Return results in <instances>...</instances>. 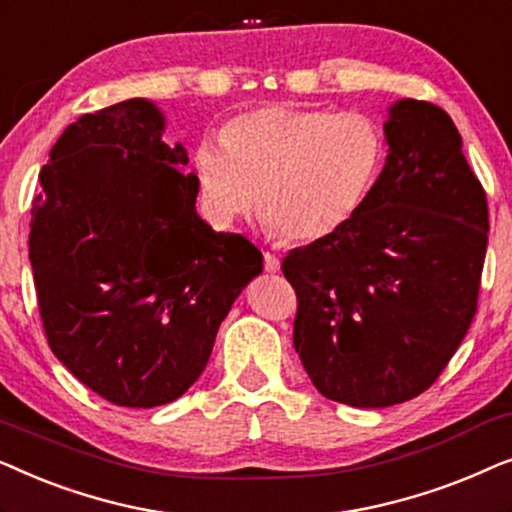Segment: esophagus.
I'll return each instance as SVG.
<instances>
[{"mask_svg":"<svg viewBox=\"0 0 512 512\" xmlns=\"http://www.w3.org/2000/svg\"><path fill=\"white\" fill-rule=\"evenodd\" d=\"M263 265H265V272H279V258L275 254H270V251H265L263 254Z\"/></svg>","mask_w":512,"mask_h":512,"instance_id":"esophagus-1","label":"esophagus"}]
</instances>
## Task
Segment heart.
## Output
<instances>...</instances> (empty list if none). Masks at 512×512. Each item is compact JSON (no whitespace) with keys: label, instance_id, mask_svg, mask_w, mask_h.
Listing matches in <instances>:
<instances>
[{"label":"heart","instance_id":"1","mask_svg":"<svg viewBox=\"0 0 512 512\" xmlns=\"http://www.w3.org/2000/svg\"><path fill=\"white\" fill-rule=\"evenodd\" d=\"M387 146L361 114L270 104L223 125L193 151L200 207L230 226L254 205L272 233L314 244L342 233L373 193Z\"/></svg>","mask_w":512,"mask_h":512}]
</instances>
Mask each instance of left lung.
<instances>
[{"label":"left lung","mask_w":512,"mask_h":512,"mask_svg":"<svg viewBox=\"0 0 512 512\" xmlns=\"http://www.w3.org/2000/svg\"><path fill=\"white\" fill-rule=\"evenodd\" d=\"M387 163L366 207L331 240L289 251L293 347L314 387L387 408L431 387L478 310L489 214L452 118L398 100Z\"/></svg>","instance_id":"left-lung-1"}]
</instances>
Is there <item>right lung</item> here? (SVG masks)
<instances>
[{"mask_svg":"<svg viewBox=\"0 0 512 512\" xmlns=\"http://www.w3.org/2000/svg\"><path fill=\"white\" fill-rule=\"evenodd\" d=\"M142 97L67 125L41 167L30 263L53 354L123 408L177 401L198 380L216 331L263 272L247 237L195 212L188 153L163 142Z\"/></svg>","mask_w":512,"mask_h":512,"instance_id":"1","label":"right lung"}]
</instances>
